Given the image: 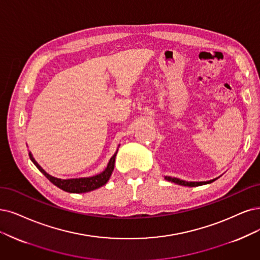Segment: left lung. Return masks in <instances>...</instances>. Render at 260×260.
Here are the masks:
<instances>
[{
    "label": "left lung",
    "mask_w": 260,
    "mask_h": 260,
    "mask_svg": "<svg viewBox=\"0 0 260 260\" xmlns=\"http://www.w3.org/2000/svg\"><path fill=\"white\" fill-rule=\"evenodd\" d=\"M165 179H166L167 181L174 182V183L179 184V185H184V186L194 187V186H200V185H205V184L212 183V182H214L217 178H216V179H213V180H210V181H204V182H187V181H184V180H180V179H178V178H171V177H165Z\"/></svg>",
    "instance_id": "1"
}]
</instances>
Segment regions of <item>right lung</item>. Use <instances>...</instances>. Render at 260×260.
I'll use <instances>...</instances> for the list:
<instances>
[{
    "instance_id": "right-lung-1",
    "label": "right lung",
    "mask_w": 260,
    "mask_h": 260,
    "mask_svg": "<svg viewBox=\"0 0 260 260\" xmlns=\"http://www.w3.org/2000/svg\"><path fill=\"white\" fill-rule=\"evenodd\" d=\"M117 153H118V150L115 151V153L110 158L107 167H106L105 170L102 171L101 174L93 176V177H88V178H76V179H66V180L57 179L50 175H48L47 172L37 164V161L34 159L33 155L31 154V152L28 153V156H30V159L33 161V164L38 168V170H40L42 174L51 182L52 184H54L55 186H57L65 191H69V193L80 194V193H88V191L94 190V189L99 188L107 183L111 174H112L113 168H114V161H115V156H117Z\"/></svg>"
}]
</instances>
